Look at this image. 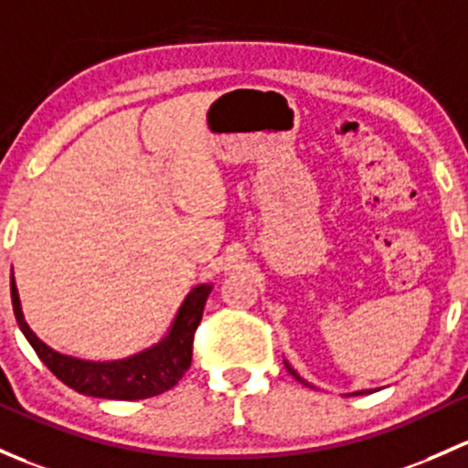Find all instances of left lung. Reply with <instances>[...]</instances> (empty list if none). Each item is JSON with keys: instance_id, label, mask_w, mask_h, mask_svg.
Returning <instances> with one entry per match:
<instances>
[{"instance_id": "1", "label": "left lung", "mask_w": 468, "mask_h": 468, "mask_svg": "<svg viewBox=\"0 0 468 468\" xmlns=\"http://www.w3.org/2000/svg\"><path fill=\"white\" fill-rule=\"evenodd\" d=\"M284 366H287L289 375H293V377H296V378H298V381H300V383H304V386H309V383H307V381H304V378H300V377H298V372H296V370H293V367H292V366H289V363H287V361H284ZM367 392H370V390H358V392H354V395H367Z\"/></svg>"}]
</instances>
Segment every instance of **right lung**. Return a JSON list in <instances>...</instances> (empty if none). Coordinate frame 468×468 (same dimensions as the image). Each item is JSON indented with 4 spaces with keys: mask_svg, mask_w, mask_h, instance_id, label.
Listing matches in <instances>:
<instances>
[{
    "mask_svg": "<svg viewBox=\"0 0 468 468\" xmlns=\"http://www.w3.org/2000/svg\"><path fill=\"white\" fill-rule=\"evenodd\" d=\"M213 284H197L193 292L186 296L172 321L165 338L147 350L132 354L118 361H85V358L67 356L42 343L24 321L22 304L15 278L11 275V298L13 312L17 318L19 329L31 343L39 361L48 367L62 383L73 388L80 395L101 397V399H121L134 401L147 397L161 395L176 386L184 372L193 361V338L195 329L204 314V304L208 300Z\"/></svg>",
    "mask_w": 468,
    "mask_h": 468,
    "instance_id": "add662e5",
    "label": "right lung"
}]
</instances>
